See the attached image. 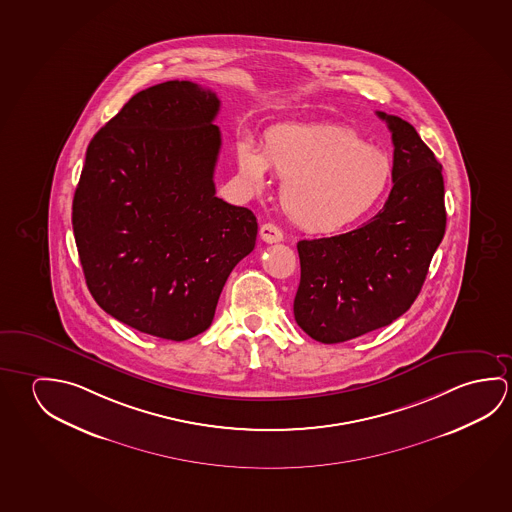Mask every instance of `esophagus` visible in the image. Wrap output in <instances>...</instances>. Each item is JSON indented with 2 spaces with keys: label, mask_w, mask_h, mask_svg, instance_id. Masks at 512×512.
<instances>
[{
  "label": "esophagus",
  "mask_w": 512,
  "mask_h": 512,
  "mask_svg": "<svg viewBox=\"0 0 512 512\" xmlns=\"http://www.w3.org/2000/svg\"><path fill=\"white\" fill-rule=\"evenodd\" d=\"M260 239L264 241V243H280L282 239H284V232L277 227V225H273V223H266V225H262L260 227Z\"/></svg>",
  "instance_id": "esophagus-1"
}]
</instances>
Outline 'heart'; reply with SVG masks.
Masks as SVG:
<instances>
[{
  "mask_svg": "<svg viewBox=\"0 0 512 512\" xmlns=\"http://www.w3.org/2000/svg\"><path fill=\"white\" fill-rule=\"evenodd\" d=\"M246 187L266 185L268 168L284 180L282 207L296 225L332 234L368 214L386 193L391 160L362 143L350 128L336 125H280L264 137L262 150L250 139L235 148Z\"/></svg>",
  "mask_w": 512,
  "mask_h": 512,
  "instance_id": "obj_1",
  "label": "heart"
}]
</instances>
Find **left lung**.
Returning a JSON list of instances; mask_svg holds the SVG:
<instances>
[{
	"instance_id": "left-lung-1",
	"label": "left lung",
	"mask_w": 512,
	"mask_h": 512,
	"mask_svg": "<svg viewBox=\"0 0 512 512\" xmlns=\"http://www.w3.org/2000/svg\"><path fill=\"white\" fill-rule=\"evenodd\" d=\"M393 137V189L361 228L298 243L294 319L319 343L391 325L411 309L446 228L443 166L416 128L377 112Z\"/></svg>"
}]
</instances>
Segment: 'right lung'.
<instances>
[{"label":"right lung","instance_id":"obj_1","mask_svg":"<svg viewBox=\"0 0 512 512\" xmlns=\"http://www.w3.org/2000/svg\"><path fill=\"white\" fill-rule=\"evenodd\" d=\"M218 96L171 80L132 96L87 146L73 198L85 282L143 334L185 341L210 327L257 218L216 196Z\"/></svg>","mask_w":512,"mask_h":512}]
</instances>
